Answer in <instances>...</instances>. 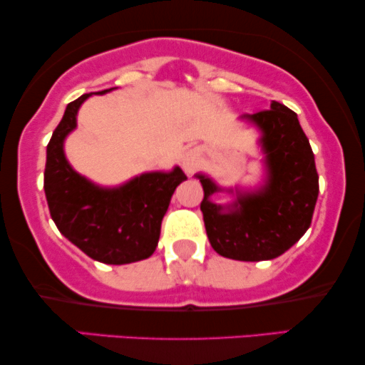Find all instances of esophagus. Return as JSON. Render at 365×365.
<instances>
[{"label":"esophagus","mask_w":365,"mask_h":365,"mask_svg":"<svg viewBox=\"0 0 365 365\" xmlns=\"http://www.w3.org/2000/svg\"><path fill=\"white\" fill-rule=\"evenodd\" d=\"M201 151H199L197 148H192V149H187L186 154L182 156V168L184 171L192 174L196 169L201 166Z\"/></svg>","instance_id":"34e87169"}]
</instances>
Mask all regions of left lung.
Wrapping results in <instances>:
<instances>
[{"label":"left lung","instance_id":"obj_1","mask_svg":"<svg viewBox=\"0 0 365 365\" xmlns=\"http://www.w3.org/2000/svg\"><path fill=\"white\" fill-rule=\"evenodd\" d=\"M261 129L267 179L252 192H239L236 202L221 206L209 196L221 191L197 174L204 189L201 211L214 251L236 261H269L291 249L311 226L319 196L314 153L297 114L272 101L271 109L244 114Z\"/></svg>","mask_w":365,"mask_h":365}]
</instances>
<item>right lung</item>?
Wrapping results in <instances>:
<instances>
[{"label":"right lung","instance_id":"obj_1","mask_svg":"<svg viewBox=\"0 0 365 365\" xmlns=\"http://www.w3.org/2000/svg\"><path fill=\"white\" fill-rule=\"evenodd\" d=\"M89 96L83 94L68 104L48 143L44 192L49 214L59 232L94 261H143L156 251L163 217L186 174L181 168L171 173H146L108 189L74 171L64 156L63 143L76 128L78 109Z\"/></svg>","mask_w":365,"mask_h":365}]
</instances>
